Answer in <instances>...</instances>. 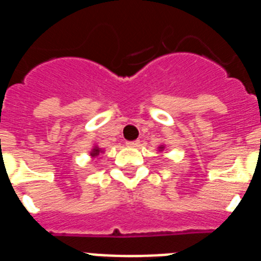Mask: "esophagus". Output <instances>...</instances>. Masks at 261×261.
Here are the masks:
<instances>
[{
    "mask_svg": "<svg viewBox=\"0 0 261 261\" xmlns=\"http://www.w3.org/2000/svg\"><path fill=\"white\" fill-rule=\"evenodd\" d=\"M139 144H140L139 140H128V142H126V146L133 147V148H135V147H139Z\"/></svg>",
    "mask_w": 261,
    "mask_h": 261,
    "instance_id": "obj_1",
    "label": "esophagus"
}]
</instances>
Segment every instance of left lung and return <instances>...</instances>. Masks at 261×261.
<instances>
[{
  "label": "left lung",
  "instance_id": "1",
  "mask_svg": "<svg viewBox=\"0 0 261 261\" xmlns=\"http://www.w3.org/2000/svg\"><path fill=\"white\" fill-rule=\"evenodd\" d=\"M163 148H164V147H160V149H163Z\"/></svg>",
  "mask_w": 261,
  "mask_h": 261
}]
</instances>
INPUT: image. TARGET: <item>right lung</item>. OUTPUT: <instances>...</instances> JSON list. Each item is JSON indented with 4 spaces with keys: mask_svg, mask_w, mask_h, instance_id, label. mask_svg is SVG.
<instances>
[{
    "mask_svg": "<svg viewBox=\"0 0 261 261\" xmlns=\"http://www.w3.org/2000/svg\"><path fill=\"white\" fill-rule=\"evenodd\" d=\"M99 152H101V149L97 148V147H94V148H93L92 152H90V156H93V158H94V156L99 155Z\"/></svg>",
    "mask_w": 261,
    "mask_h": 261,
    "instance_id": "add662e5",
    "label": "right lung"
}]
</instances>
